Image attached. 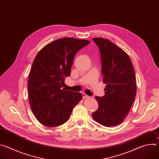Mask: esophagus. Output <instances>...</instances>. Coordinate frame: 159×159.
Masks as SVG:
<instances>
[{"mask_svg": "<svg viewBox=\"0 0 159 159\" xmlns=\"http://www.w3.org/2000/svg\"><path fill=\"white\" fill-rule=\"evenodd\" d=\"M82 96H83V98H84V99H87V98H90L89 96H87V95L86 94H85L84 93H82Z\"/></svg>", "mask_w": 159, "mask_h": 159, "instance_id": "1", "label": "esophagus"}]
</instances>
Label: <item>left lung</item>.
<instances>
[{"instance_id":"obj_1","label":"left lung","mask_w":159,"mask_h":159,"mask_svg":"<svg viewBox=\"0 0 159 159\" xmlns=\"http://www.w3.org/2000/svg\"><path fill=\"white\" fill-rule=\"evenodd\" d=\"M101 53L105 95L96 96L99 107L93 119L106 127L120 125L129 112L134 101L137 86L134 68L128 55L121 48L104 39L96 38Z\"/></svg>"}]
</instances>
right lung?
I'll list each match as a JSON object with an SVG mask.
<instances>
[{
  "instance_id": "add662e5",
  "label": "right lung",
  "mask_w": 159,
  "mask_h": 159,
  "mask_svg": "<svg viewBox=\"0 0 159 159\" xmlns=\"http://www.w3.org/2000/svg\"><path fill=\"white\" fill-rule=\"evenodd\" d=\"M89 43L85 39L60 38L36 55L29 74L28 96L31 110L42 125L56 127L65 123L82 100L81 93L63 86L65 77L70 75L77 52Z\"/></svg>"
}]
</instances>
